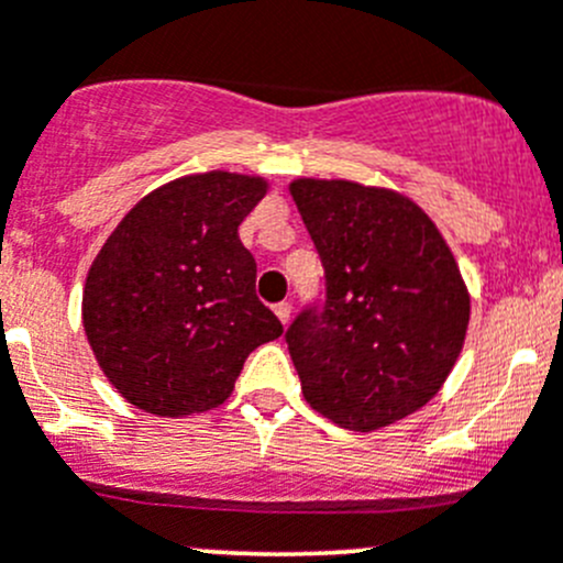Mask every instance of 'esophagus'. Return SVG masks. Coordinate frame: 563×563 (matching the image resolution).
<instances>
[{
  "instance_id": "esophagus-1",
  "label": "esophagus",
  "mask_w": 563,
  "mask_h": 563,
  "mask_svg": "<svg viewBox=\"0 0 563 563\" xmlns=\"http://www.w3.org/2000/svg\"><path fill=\"white\" fill-rule=\"evenodd\" d=\"M275 316L280 318L283 323H288V321H291V305H288V302H277L275 305Z\"/></svg>"
}]
</instances>
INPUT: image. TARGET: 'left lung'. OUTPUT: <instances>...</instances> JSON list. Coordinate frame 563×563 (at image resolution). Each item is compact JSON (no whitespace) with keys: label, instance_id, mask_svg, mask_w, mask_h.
I'll return each instance as SVG.
<instances>
[{"label":"left lung","instance_id":"8db88e82","mask_svg":"<svg viewBox=\"0 0 563 563\" xmlns=\"http://www.w3.org/2000/svg\"><path fill=\"white\" fill-rule=\"evenodd\" d=\"M321 255L327 302L286 332L302 395L373 433L428 406L455 367L471 294L430 214L391 187L299 176L288 185Z\"/></svg>","mask_w":563,"mask_h":563}]
</instances>
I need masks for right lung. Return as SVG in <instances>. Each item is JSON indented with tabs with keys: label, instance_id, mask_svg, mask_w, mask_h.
Returning a JSON list of instances; mask_svg holds the SVG:
<instances>
[{
	"label": "right lung",
	"instance_id": "1",
	"mask_svg": "<svg viewBox=\"0 0 563 563\" xmlns=\"http://www.w3.org/2000/svg\"><path fill=\"white\" fill-rule=\"evenodd\" d=\"M258 174H187L146 192L89 266L81 321L103 376L135 408L190 417L223 406L250 351L283 334L255 297L240 223Z\"/></svg>",
	"mask_w": 563,
	"mask_h": 563
}]
</instances>
